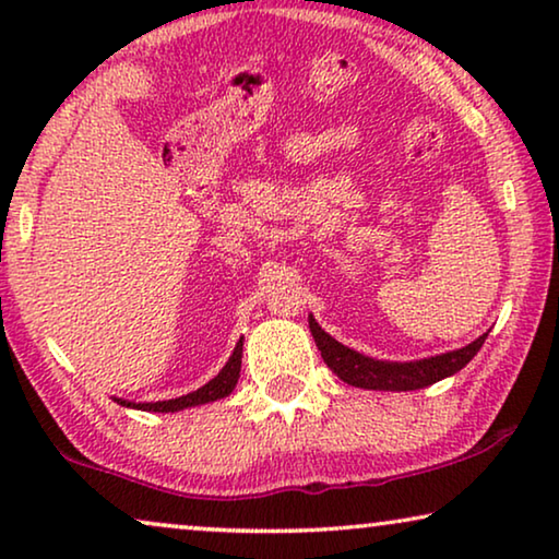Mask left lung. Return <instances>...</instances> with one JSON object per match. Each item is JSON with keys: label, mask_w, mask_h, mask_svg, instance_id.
Returning <instances> with one entry per match:
<instances>
[{"label": "left lung", "mask_w": 559, "mask_h": 559, "mask_svg": "<svg viewBox=\"0 0 559 559\" xmlns=\"http://www.w3.org/2000/svg\"><path fill=\"white\" fill-rule=\"evenodd\" d=\"M310 333L318 343V350L322 360L328 362V368L343 380L347 385L366 388V391H418L431 383L459 373L468 360L479 353L489 333H484L459 350H449L441 355H431L424 360H408V362H395V360H378L370 355H362L353 347L337 343L335 337H330L310 314Z\"/></svg>", "instance_id": "1"}]
</instances>
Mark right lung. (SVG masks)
Instances as JSON below:
<instances>
[{"mask_svg": "<svg viewBox=\"0 0 559 559\" xmlns=\"http://www.w3.org/2000/svg\"><path fill=\"white\" fill-rule=\"evenodd\" d=\"M241 345H245V337H239L237 347L226 360V366L216 373L206 385L197 388V391L179 395V399H168V401H153V403H135V401H126V399H116V403L126 408H139V411H156V414H176V411L183 408H193V406H204V403H214L219 399H226L234 388H237L239 380V370H241Z\"/></svg>", "mask_w": 559, "mask_h": 559, "instance_id": "right-lung-1", "label": "right lung"}]
</instances>
